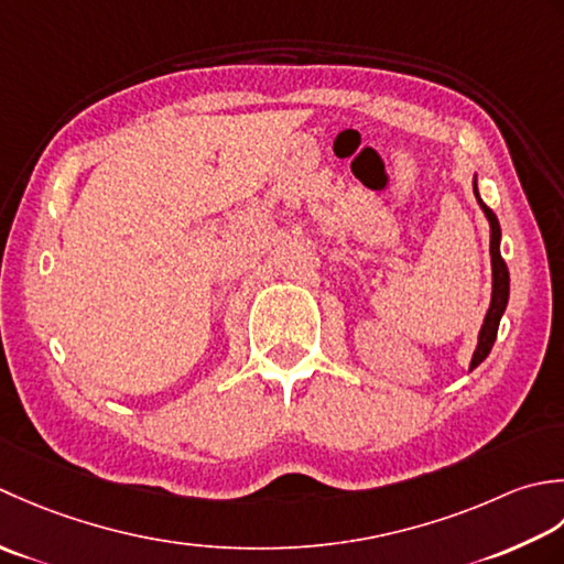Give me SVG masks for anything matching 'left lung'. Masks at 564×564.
Masks as SVG:
<instances>
[{
	"label": "left lung",
	"mask_w": 564,
	"mask_h": 564,
	"mask_svg": "<svg viewBox=\"0 0 564 564\" xmlns=\"http://www.w3.org/2000/svg\"><path fill=\"white\" fill-rule=\"evenodd\" d=\"M475 187V197L481 206V212H485L487 221H489V231H491V240H489V252H491V304H489V312L485 316V324H481L479 330V340H477V348L473 355V362H469V370H475L479 362H485L487 355L491 352L494 340H497V330H499V321L507 312V304H509V268L507 262L501 258V226H499V218L494 214L489 206L481 202L479 197V189H477V177L473 182Z\"/></svg>",
	"instance_id": "obj_1"
}]
</instances>
